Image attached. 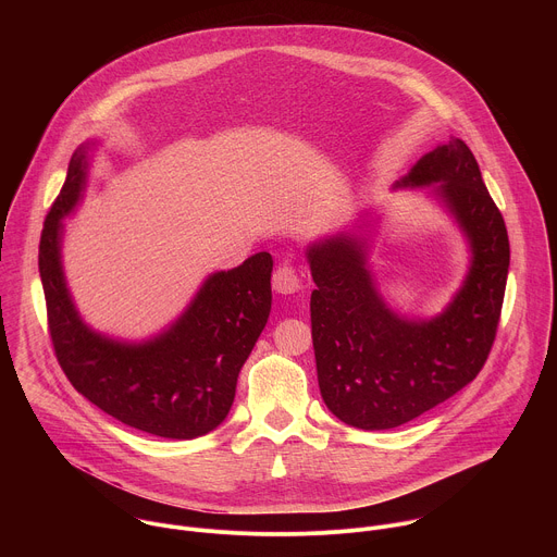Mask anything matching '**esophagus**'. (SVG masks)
I'll return each mask as SVG.
<instances>
[{"mask_svg": "<svg viewBox=\"0 0 557 557\" xmlns=\"http://www.w3.org/2000/svg\"><path fill=\"white\" fill-rule=\"evenodd\" d=\"M304 288V282H301V275L295 267L290 264H280L273 273V290L280 293V295H293V293H299Z\"/></svg>", "mask_w": 557, "mask_h": 557, "instance_id": "34e87169", "label": "esophagus"}]
</instances>
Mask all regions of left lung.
I'll use <instances>...</instances> for the list:
<instances>
[{
  "label": "left lung",
  "mask_w": 557,
  "mask_h": 557,
  "mask_svg": "<svg viewBox=\"0 0 557 557\" xmlns=\"http://www.w3.org/2000/svg\"><path fill=\"white\" fill-rule=\"evenodd\" d=\"M394 187H432L462 228L471 262L441 314L408 320L379 295L363 235L308 247L317 381L329 410L359 430L399 428L475 379L496 339L509 273L503 213L460 138L425 153Z\"/></svg>",
  "instance_id": "obj_1"
}]
</instances>
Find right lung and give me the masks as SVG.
<instances>
[{"instance_id":"right-lung-1","label":"right lung","mask_w":557,"mask_h":557,"mask_svg":"<svg viewBox=\"0 0 557 557\" xmlns=\"http://www.w3.org/2000/svg\"><path fill=\"white\" fill-rule=\"evenodd\" d=\"M90 145L78 147L46 215L39 275L57 361L76 392L116 421L163 438H196L228 414L237 374L271 312L273 258L262 251L213 273L178 320L158 337L125 344L78 317L61 267V218L82 198Z\"/></svg>"}]
</instances>
